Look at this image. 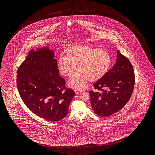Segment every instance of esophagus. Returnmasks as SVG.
I'll return each mask as SVG.
<instances>
[{"label":"esophagus","mask_w":155,"mask_h":155,"mask_svg":"<svg viewBox=\"0 0 155 155\" xmlns=\"http://www.w3.org/2000/svg\"><path fill=\"white\" fill-rule=\"evenodd\" d=\"M81 92H82V91L81 90H75V92L76 94H79Z\"/></svg>","instance_id":"34e87169"}]
</instances>
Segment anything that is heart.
<instances>
[{
  "mask_svg": "<svg viewBox=\"0 0 155 155\" xmlns=\"http://www.w3.org/2000/svg\"><path fill=\"white\" fill-rule=\"evenodd\" d=\"M111 64L109 53L104 50L85 45L70 48L66 55H61L58 61V68L64 77H70L78 71L68 82L70 87L84 89L87 82L98 81L105 76Z\"/></svg>",
  "mask_w": 155,
  "mask_h": 155,
  "instance_id": "obj_1",
  "label": "heart"
}]
</instances>
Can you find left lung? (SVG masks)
<instances>
[{
	"mask_svg": "<svg viewBox=\"0 0 155 155\" xmlns=\"http://www.w3.org/2000/svg\"><path fill=\"white\" fill-rule=\"evenodd\" d=\"M135 84L133 66L117 50L115 65L94 85L101 92L90 91L91 104L96 115L107 117L122 109L131 96Z\"/></svg>",
	"mask_w": 155,
	"mask_h": 155,
	"instance_id": "left-lung-1",
	"label": "left lung"
}]
</instances>
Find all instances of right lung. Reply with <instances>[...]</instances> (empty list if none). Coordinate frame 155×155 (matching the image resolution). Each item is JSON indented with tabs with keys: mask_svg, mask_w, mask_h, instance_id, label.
I'll use <instances>...</instances> for the list:
<instances>
[{
	"mask_svg": "<svg viewBox=\"0 0 155 155\" xmlns=\"http://www.w3.org/2000/svg\"><path fill=\"white\" fill-rule=\"evenodd\" d=\"M55 53L48 45L31 50L17 71L20 97L30 111L41 118L57 121L66 116L75 95L59 76Z\"/></svg>",
	"mask_w": 155,
	"mask_h": 155,
	"instance_id": "right-lung-1",
	"label": "right lung"
}]
</instances>
